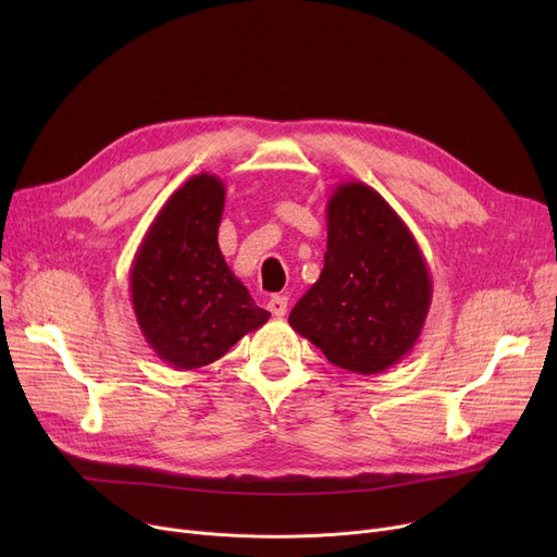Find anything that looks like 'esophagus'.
<instances>
[{
  "label": "esophagus",
  "instance_id": "34e87169",
  "mask_svg": "<svg viewBox=\"0 0 557 557\" xmlns=\"http://www.w3.org/2000/svg\"><path fill=\"white\" fill-rule=\"evenodd\" d=\"M286 309H288V298H284V296H273V298L269 300V311H271L273 315L282 318V315L286 313Z\"/></svg>",
  "mask_w": 557,
  "mask_h": 557
}]
</instances>
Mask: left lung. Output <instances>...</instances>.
I'll return each instance as SVG.
<instances>
[{
	"instance_id": "obj_1",
	"label": "left lung",
	"mask_w": 557,
	"mask_h": 557,
	"mask_svg": "<svg viewBox=\"0 0 557 557\" xmlns=\"http://www.w3.org/2000/svg\"><path fill=\"white\" fill-rule=\"evenodd\" d=\"M431 296L426 259L401 216L366 183H341L327 200L325 267L288 325L330 363L379 374L416 347Z\"/></svg>"
}]
</instances>
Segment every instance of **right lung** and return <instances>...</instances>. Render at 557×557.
I'll return each instance as SVG.
<instances>
[{
  "label": "right lung",
  "instance_id": "1",
  "mask_svg": "<svg viewBox=\"0 0 557 557\" xmlns=\"http://www.w3.org/2000/svg\"><path fill=\"white\" fill-rule=\"evenodd\" d=\"M223 205L219 175H191L166 198L133 259L137 325L158 359L175 370L214 363L271 318L219 248Z\"/></svg>",
  "mask_w": 557,
  "mask_h": 557
}]
</instances>
